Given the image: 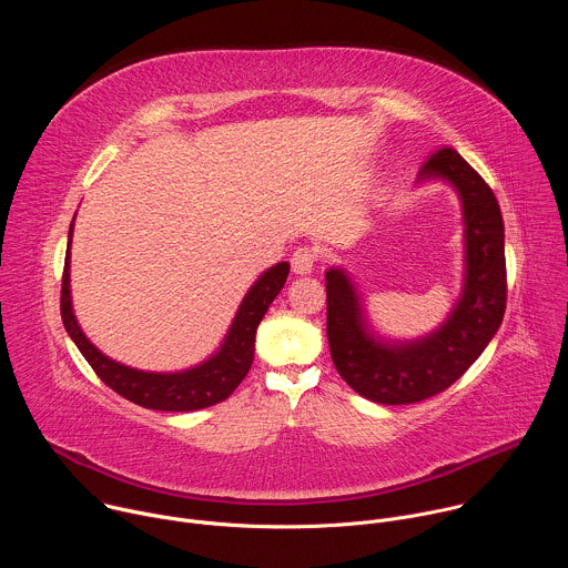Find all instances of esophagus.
<instances>
[{
	"mask_svg": "<svg viewBox=\"0 0 568 568\" xmlns=\"http://www.w3.org/2000/svg\"><path fill=\"white\" fill-rule=\"evenodd\" d=\"M314 252L303 247V250H296L294 256H292V272L296 276H310L314 272Z\"/></svg>",
	"mask_w": 568,
	"mask_h": 568,
	"instance_id": "esophagus-1",
	"label": "esophagus"
}]
</instances>
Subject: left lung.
I'll list each match as a JSON object with an SVG mask.
<instances>
[{
    "instance_id": "obj_1",
    "label": "left lung",
    "mask_w": 568,
    "mask_h": 568,
    "mask_svg": "<svg viewBox=\"0 0 568 568\" xmlns=\"http://www.w3.org/2000/svg\"><path fill=\"white\" fill-rule=\"evenodd\" d=\"M443 182L460 202L463 285L438 326L420 337L382 335L353 274L326 272L328 344L335 368L362 397L414 404L452 386L493 342L506 312L504 217L493 189L452 148L438 150L416 184Z\"/></svg>"
}]
</instances>
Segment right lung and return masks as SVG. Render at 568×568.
Here are the masks:
<instances>
[{"instance_id":"add662e5","label":"right lung","mask_w":568,"mask_h":568,"mask_svg":"<svg viewBox=\"0 0 568 568\" xmlns=\"http://www.w3.org/2000/svg\"><path fill=\"white\" fill-rule=\"evenodd\" d=\"M73 220L67 240L60 312L67 335L71 337L75 348L83 353L97 375L125 399L154 412H197L226 399L252 368L258 323L263 321L272 301L283 290L290 274V263H276L254 281L247 294L242 296L224 339L206 359L182 371H143L108 357L90 342L83 328H80L71 301Z\"/></svg>"}]
</instances>
